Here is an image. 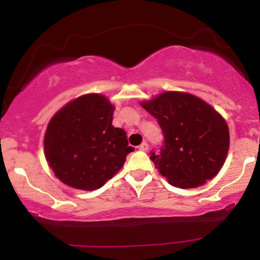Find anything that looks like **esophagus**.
I'll use <instances>...</instances> for the list:
<instances>
[{
  "label": "esophagus",
  "mask_w": 260,
  "mask_h": 260,
  "mask_svg": "<svg viewBox=\"0 0 260 260\" xmlns=\"http://www.w3.org/2000/svg\"><path fill=\"white\" fill-rule=\"evenodd\" d=\"M138 149H139L140 151H148V149H149L148 143H147V142H143L142 144H140L139 147H138Z\"/></svg>",
  "instance_id": "1"
}]
</instances>
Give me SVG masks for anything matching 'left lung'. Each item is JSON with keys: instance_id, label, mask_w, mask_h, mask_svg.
Listing matches in <instances>:
<instances>
[{"instance_id": "obj_1", "label": "left lung", "mask_w": 260, "mask_h": 260, "mask_svg": "<svg viewBox=\"0 0 260 260\" xmlns=\"http://www.w3.org/2000/svg\"><path fill=\"white\" fill-rule=\"evenodd\" d=\"M142 106L159 122L160 153L150 160L170 184L194 188L217 175L228 156L229 127L210 105L187 92L166 91Z\"/></svg>"}]
</instances>
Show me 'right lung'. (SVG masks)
Returning a JSON list of instances; mask_svg holds the SVG:
<instances>
[{"label": "right lung", "instance_id": "obj_1", "mask_svg": "<svg viewBox=\"0 0 260 260\" xmlns=\"http://www.w3.org/2000/svg\"><path fill=\"white\" fill-rule=\"evenodd\" d=\"M113 107L99 94L71 101L50 121L44 138L46 161L67 186L94 190L122 169L134 148L112 126Z\"/></svg>", "mask_w": 260, "mask_h": 260}]
</instances>
